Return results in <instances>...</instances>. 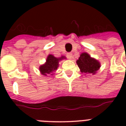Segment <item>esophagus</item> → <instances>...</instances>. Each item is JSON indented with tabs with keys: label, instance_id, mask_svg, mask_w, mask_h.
Returning <instances> with one entry per match:
<instances>
[{
	"label": "esophagus",
	"instance_id": "obj_1",
	"mask_svg": "<svg viewBox=\"0 0 126 126\" xmlns=\"http://www.w3.org/2000/svg\"><path fill=\"white\" fill-rule=\"evenodd\" d=\"M67 57H68L69 59H71V58L73 57V54H72V53H68L67 54Z\"/></svg>",
	"mask_w": 126,
	"mask_h": 126
}]
</instances>
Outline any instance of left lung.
Masks as SVG:
<instances>
[{
	"instance_id": "left-lung-1",
	"label": "left lung",
	"mask_w": 126,
	"mask_h": 126,
	"mask_svg": "<svg viewBox=\"0 0 126 126\" xmlns=\"http://www.w3.org/2000/svg\"><path fill=\"white\" fill-rule=\"evenodd\" d=\"M77 63L80 69L81 73L92 75L95 74L101 67L99 62L90 57L87 53H81L80 56L77 61Z\"/></svg>"
}]
</instances>
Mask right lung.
<instances>
[{"instance_id": "1", "label": "right lung", "mask_w": 126, "mask_h": 126, "mask_svg": "<svg viewBox=\"0 0 126 126\" xmlns=\"http://www.w3.org/2000/svg\"><path fill=\"white\" fill-rule=\"evenodd\" d=\"M65 59V56L57 58L53 55H49L47 56L46 61L44 65H40L39 70L42 75L47 76V75H53V73L57 69L59 66V61Z\"/></svg>"}]
</instances>
